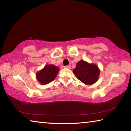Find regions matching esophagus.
Segmentation results:
<instances>
[{"label": "esophagus", "mask_w": 131, "mask_h": 131, "mask_svg": "<svg viewBox=\"0 0 131 131\" xmlns=\"http://www.w3.org/2000/svg\"><path fill=\"white\" fill-rule=\"evenodd\" d=\"M65 68H67V69H70V68H71V66H70V65L65 66Z\"/></svg>", "instance_id": "obj_1"}]
</instances>
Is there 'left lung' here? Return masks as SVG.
I'll return each mask as SVG.
<instances>
[{"instance_id": "1", "label": "left lung", "mask_w": 131, "mask_h": 131, "mask_svg": "<svg viewBox=\"0 0 131 131\" xmlns=\"http://www.w3.org/2000/svg\"><path fill=\"white\" fill-rule=\"evenodd\" d=\"M73 73L77 78L83 83L91 85L97 81L100 71L95 64L80 61L77 62Z\"/></svg>"}]
</instances>
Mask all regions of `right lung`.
I'll list each match as a JSON object with an SVG mask.
<instances>
[{"label": "right lung", "instance_id": "right-lung-1", "mask_svg": "<svg viewBox=\"0 0 131 131\" xmlns=\"http://www.w3.org/2000/svg\"><path fill=\"white\" fill-rule=\"evenodd\" d=\"M59 72V68L54 65H47L37 72L36 79L42 85L51 83L55 79Z\"/></svg>", "mask_w": 131, "mask_h": 131}]
</instances>
